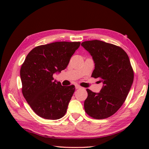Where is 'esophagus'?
<instances>
[{"label": "esophagus", "mask_w": 149, "mask_h": 149, "mask_svg": "<svg viewBox=\"0 0 149 149\" xmlns=\"http://www.w3.org/2000/svg\"><path fill=\"white\" fill-rule=\"evenodd\" d=\"M75 88H76V89H80V88H81V87L79 86V85H75Z\"/></svg>", "instance_id": "34e87169"}]
</instances>
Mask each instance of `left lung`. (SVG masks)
I'll return each instance as SVG.
<instances>
[{
  "mask_svg": "<svg viewBox=\"0 0 149 149\" xmlns=\"http://www.w3.org/2000/svg\"><path fill=\"white\" fill-rule=\"evenodd\" d=\"M81 45L92 56L95 69L91 77L99 78L103 87L99 93L86 89L84 110L95 119L114 115L125 102L134 79L130 60L121 47L100 40L86 41Z\"/></svg>",
  "mask_w": 149,
  "mask_h": 149,
  "instance_id": "8db88e82",
  "label": "left lung"
}]
</instances>
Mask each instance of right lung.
Returning a JSON list of instances; mask_svg holds the SVG:
<instances>
[{"label": "right lung", "instance_id": "right-lung-1", "mask_svg": "<svg viewBox=\"0 0 149 149\" xmlns=\"http://www.w3.org/2000/svg\"><path fill=\"white\" fill-rule=\"evenodd\" d=\"M81 43L58 42L36 47L28 54L20 68L22 94L36 115L58 120L65 115L74 94V85L62 86L53 74L61 72Z\"/></svg>", "mask_w": 149, "mask_h": 149}]
</instances>
